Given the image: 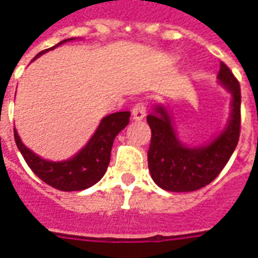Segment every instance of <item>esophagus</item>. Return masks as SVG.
<instances>
[{"label": "esophagus", "instance_id": "34e87169", "mask_svg": "<svg viewBox=\"0 0 258 258\" xmlns=\"http://www.w3.org/2000/svg\"><path fill=\"white\" fill-rule=\"evenodd\" d=\"M145 116H146V104H145V101L141 100L133 108V117L134 120H142L145 119Z\"/></svg>", "mask_w": 258, "mask_h": 258}]
</instances>
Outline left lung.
I'll return each instance as SVG.
<instances>
[{"label":"left lung","instance_id":"obj_1","mask_svg":"<svg viewBox=\"0 0 258 258\" xmlns=\"http://www.w3.org/2000/svg\"><path fill=\"white\" fill-rule=\"evenodd\" d=\"M219 81L232 94V110L227 128L211 144L187 148L179 142L171 117L157 105L148 116L152 139L148 152L149 171L154 183L167 191H194L213 182L234 153L241 133V86L221 62Z\"/></svg>","mask_w":258,"mask_h":258}]
</instances>
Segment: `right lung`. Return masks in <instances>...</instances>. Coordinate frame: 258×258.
I'll return each instance as SVG.
<instances>
[{
	"instance_id": "obj_1",
	"label": "right lung",
	"mask_w": 258,
	"mask_h": 258,
	"mask_svg": "<svg viewBox=\"0 0 258 258\" xmlns=\"http://www.w3.org/2000/svg\"><path fill=\"white\" fill-rule=\"evenodd\" d=\"M66 41L57 43L56 46ZM56 46L41 51L38 56ZM37 56V57H38ZM130 123V112H116L101 120L98 128L75 157L66 161H46L27 149L15 130V141L27 165L41 180L61 191H78L91 187L104 176L110 161V152L116 135Z\"/></svg>"
}]
</instances>
